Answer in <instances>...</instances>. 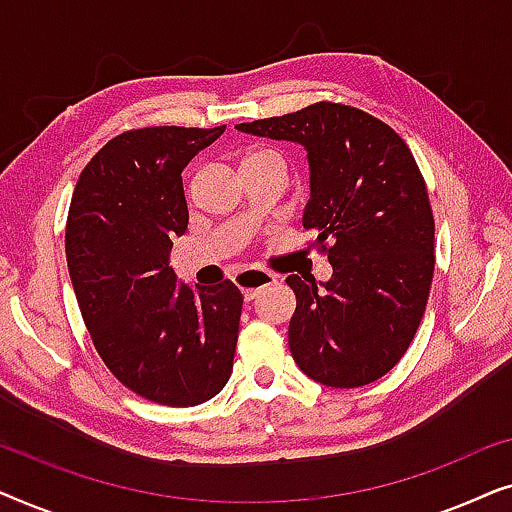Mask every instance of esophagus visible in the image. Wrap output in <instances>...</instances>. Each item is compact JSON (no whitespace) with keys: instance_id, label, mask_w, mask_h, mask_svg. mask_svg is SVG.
<instances>
[{"instance_id":"esophagus-1","label":"esophagus","mask_w":512,"mask_h":512,"mask_svg":"<svg viewBox=\"0 0 512 512\" xmlns=\"http://www.w3.org/2000/svg\"><path fill=\"white\" fill-rule=\"evenodd\" d=\"M277 277L263 270H242L235 275V284L242 289L244 300H254L265 286L275 284Z\"/></svg>"}]
</instances>
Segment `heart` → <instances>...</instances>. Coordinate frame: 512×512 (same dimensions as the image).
<instances>
[{
    "instance_id": "heart-1",
    "label": "heart",
    "mask_w": 512,
    "mask_h": 512,
    "mask_svg": "<svg viewBox=\"0 0 512 512\" xmlns=\"http://www.w3.org/2000/svg\"><path fill=\"white\" fill-rule=\"evenodd\" d=\"M268 158H279L275 151H270V149H254V151H249L247 156H244V160H242V165H247V163H256V160H268Z\"/></svg>"
}]
</instances>
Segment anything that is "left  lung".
I'll return each instance as SVG.
<instances>
[{
    "label": "left lung",
    "instance_id": "obj_1",
    "mask_svg": "<svg viewBox=\"0 0 512 512\" xmlns=\"http://www.w3.org/2000/svg\"><path fill=\"white\" fill-rule=\"evenodd\" d=\"M237 130L303 144L310 160L303 226L317 233L333 277H286L296 293L293 361L333 389L380 380L415 338L436 265V223L408 144L380 118L335 102Z\"/></svg>",
    "mask_w": 512,
    "mask_h": 512
}]
</instances>
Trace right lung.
<instances>
[{"mask_svg": "<svg viewBox=\"0 0 512 512\" xmlns=\"http://www.w3.org/2000/svg\"><path fill=\"white\" fill-rule=\"evenodd\" d=\"M219 128L128 130L76 181L65 251L81 317L121 384L153 403L191 408L226 387L242 293L226 282L193 291L170 268L188 228L181 172Z\"/></svg>", "mask_w": 512, "mask_h": 512, "instance_id": "obj_1", "label": "right lung"}]
</instances>
